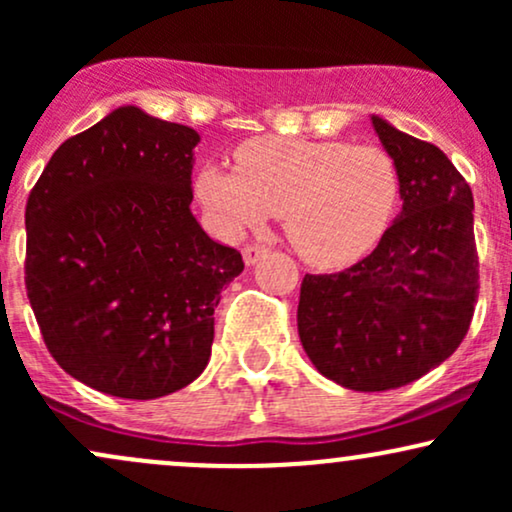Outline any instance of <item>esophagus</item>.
I'll list each match as a JSON object with an SVG mask.
<instances>
[{"instance_id":"1","label":"esophagus","mask_w":512,"mask_h":512,"mask_svg":"<svg viewBox=\"0 0 512 512\" xmlns=\"http://www.w3.org/2000/svg\"><path fill=\"white\" fill-rule=\"evenodd\" d=\"M264 252H267L264 245L250 243V245H245V248H243V260H245V264H255L264 255Z\"/></svg>"}]
</instances>
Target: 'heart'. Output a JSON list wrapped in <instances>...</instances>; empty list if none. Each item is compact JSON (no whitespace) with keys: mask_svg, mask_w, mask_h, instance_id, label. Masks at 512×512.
I'll return each instance as SVG.
<instances>
[{"mask_svg":"<svg viewBox=\"0 0 512 512\" xmlns=\"http://www.w3.org/2000/svg\"><path fill=\"white\" fill-rule=\"evenodd\" d=\"M236 170L211 163L195 192L226 233L281 214L286 240L320 269L349 267L383 240L402 202L395 156L342 139L257 137L236 149Z\"/></svg>","mask_w":512,"mask_h":512,"instance_id":"obj_1","label":"heart"}]
</instances>
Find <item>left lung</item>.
Here are the masks:
<instances>
[{
  "instance_id": "8db88e82",
  "label": "left lung",
  "mask_w": 512,
  "mask_h": 512,
  "mask_svg": "<svg viewBox=\"0 0 512 512\" xmlns=\"http://www.w3.org/2000/svg\"><path fill=\"white\" fill-rule=\"evenodd\" d=\"M402 173V214L337 274H305L298 334L325 378L356 392L409 385L448 358L479 298L474 199L438 146L373 117Z\"/></svg>"
}]
</instances>
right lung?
<instances>
[{
	"mask_svg": "<svg viewBox=\"0 0 512 512\" xmlns=\"http://www.w3.org/2000/svg\"><path fill=\"white\" fill-rule=\"evenodd\" d=\"M199 134L125 105L52 154L26 204V293L72 378L125 399L207 368L214 308L243 272L190 211Z\"/></svg>",
	"mask_w": 512,
	"mask_h": 512,
	"instance_id": "1",
	"label": "right lung"
}]
</instances>
